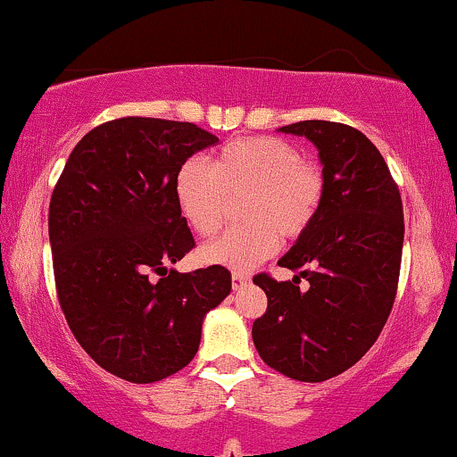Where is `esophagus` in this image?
Here are the masks:
<instances>
[{
    "label": "esophagus",
    "mask_w": 457,
    "mask_h": 457,
    "mask_svg": "<svg viewBox=\"0 0 457 457\" xmlns=\"http://www.w3.org/2000/svg\"><path fill=\"white\" fill-rule=\"evenodd\" d=\"M248 280H251V278H248L246 274H240V271H234V274H232V287H234V291H238V288L246 287Z\"/></svg>",
    "instance_id": "34e87169"
}]
</instances>
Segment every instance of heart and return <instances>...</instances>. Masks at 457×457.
<instances>
[{"label": "heart", "mask_w": 457, "mask_h": 457, "mask_svg": "<svg viewBox=\"0 0 457 457\" xmlns=\"http://www.w3.org/2000/svg\"><path fill=\"white\" fill-rule=\"evenodd\" d=\"M325 177L280 137H242L219 149L212 166L183 162L175 177V198L189 228L215 236L232 202H242L245 225L200 248V262L248 271L278 251L280 236L297 240L319 215Z\"/></svg>", "instance_id": "b5f03b06"}]
</instances>
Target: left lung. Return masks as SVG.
I'll use <instances>...</instances> for the list:
<instances>
[{
  "mask_svg": "<svg viewBox=\"0 0 457 457\" xmlns=\"http://www.w3.org/2000/svg\"><path fill=\"white\" fill-rule=\"evenodd\" d=\"M278 130L319 149L325 195L308 232L278 262L299 276L253 278L268 295L253 342L265 365L314 384L361 361L388 320L405 236L403 202L382 154L361 130L325 120Z\"/></svg>",
  "mask_w": 457,
  "mask_h": 457,
  "instance_id": "left-lung-1",
  "label": "left lung"
}]
</instances>
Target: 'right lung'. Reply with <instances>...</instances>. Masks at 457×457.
Segmentation results:
<instances>
[{"label": "right lung", "instance_id": "1", "mask_svg": "<svg viewBox=\"0 0 457 457\" xmlns=\"http://www.w3.org/2000/svg\"><path fill=\"white\" fill-rule=\"evenodd\" d=\"M217 141L189 122L112 120L73 147L52 192L48 234L62 314L92 361L126 382H160L189 365L202 320L232 291L221 265L189 274L169 268L195 245L175 177Z\"/></svg>", "mask_w": 457, "mask_h": 457}]
</instances>
